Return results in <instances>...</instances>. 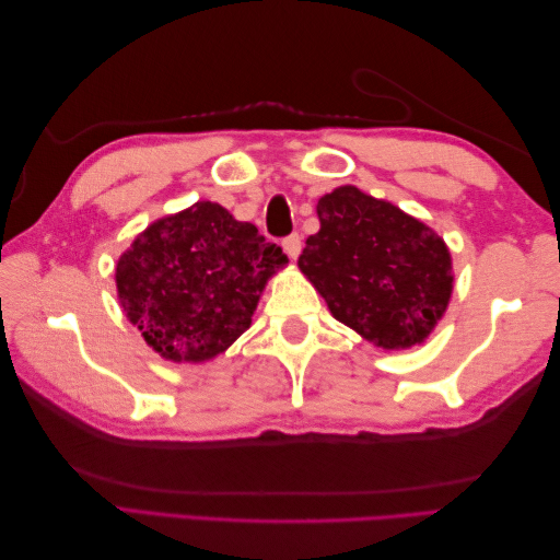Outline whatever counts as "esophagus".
Wrapping results in <instances>:
<instances>
[{
  "label": "esophagus",
  "instance_id": "34e87169",
  "mask_svg": "<svg viewBox=\"0 0 560 560\" xmlns=\"http://www.w3.org/2000/svg\"><path fill=\"white\" fill-rule=\"evenodd\" d=\"M281 245H283V249H287V255H289L291 259H299V255H301V247H303V243H301V235H299V233H291V235L283 237Z\"/></svg>",
  "mask_w": 560,
  "mask_h": 560
}]
</instances>
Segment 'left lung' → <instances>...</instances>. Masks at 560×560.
<instances>
[{
  "mask_svg": "<svg viewBox=\"0 0 560 560\" xmlns=\"http://www.w3.org/2000/svg\"><path fill=\"white\" fill-rule=\"evenodd\" d=\"M319 231L299 267L331 315L383 349L431 335L452 293L443 237L389 201L339 187L317 201Z\"/></svg>",
  "mask_w": 560,
  "mask_h": 560,
  "instance_id": "left-lung-1",
  "label": "left lung"
}]
</instances>
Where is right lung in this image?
<instances>
[{
    "label": "right lung",
    "mask_w": 560,
    "mask_h": 560,
    "mask_svg": "<svg viewBox=\"0 0 560 560\" xmlns=\"http://www.w3.org/2000/svg\"><path fill=\"white\" fill-rule=\"evenodd\" d=\"M279 245L213 201H197L141 233L117 261V293L141 337L171 361H207L253 323Z\"/></svg>",
    "instance_id": "add662e5"
}]
</instances>
